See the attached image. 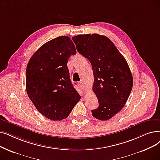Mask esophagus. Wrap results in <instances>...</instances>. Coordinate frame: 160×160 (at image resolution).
Listing matches in <instances>:
<instances>
[{"instance_id": "1", "label": "esophagus", "mask_w": 160, "mask_h": 160, "mask_svg": "<svg viewBox=\"0 0 160 160\" xmlns=\"http://www.w3.org/2000/svg\"><path fill=\"white\" fill-rule=\"evenodd\" d=\"M78 85L79 88L82 90V91H84V90H85V86H84V83H83L82 82H79L78 83Z\"/></svg>"}]
</instances>
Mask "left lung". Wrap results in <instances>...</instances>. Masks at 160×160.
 Returning <instances> with one entry per match:
<instances>
[{"instance_id": "obj_1", "label": "left lung", "mask_w": 160, "mask_h": 160, "mask_svg": "<svg viewBox=\"0 0 160 160\" xmlns=\"http://www.w3.org/2000/svg\"><path fill=\"white\" fill-rule=\"evenodd\" d=\"M76 50L88 59L94 76L93 92L99 107L93 117L108 120L126 103L133 88V76L126 59L108 37L98 34H80L72 38Z\"/></svg>"}]
</instances>
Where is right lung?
Instances as JSON below:
<instances>
[{"mask_svg": "<svg viewBox=\"0 0 160 160\" xmlns=\"http://www.w3.org/2000/svg\"><path fill=\"white\" fill-rule=\"evenodd\" d=\"M76 53L71 38L59 37L39 48L27 64V95L38 112L51 120L66 118L81 98L67 66Z\"/></svg>", "mask_w": 160, "mask_h": 160, "instance_id": "right-lung-1", "label": "right lung"}]
</instances>
